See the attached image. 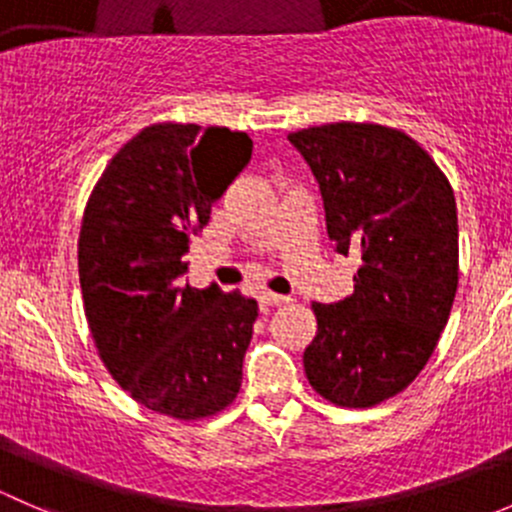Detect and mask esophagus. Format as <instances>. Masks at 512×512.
<instances>
[{"instance_id":"esophagus-1","label":"esophagus","mask_w":512,"mask_h":512,"mask_svg":"<svg viewBox=\"0 0 512 512\" xmlns=\"http://www.w3.org/2000/svg\"><path fill=\"white\" fill-rule=\"evenodd\" d=\"M260 304L262 307H282V304H289V297H285V294H275V292H262Z\"/></svg>"}]
</instances>
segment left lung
Here are the masks:
<instances>
[{"instance_id": "obj_1", "label": "left lung", "mask_w": 512, "mask_h": 512, "mask_svg": "<svg viewBox=\"0 0 512 512\" xmlns=\"http://www.w3.org/2000/svg\"><path fill=\"white\" fill-rule=\"evenodd\" d=\"M319 180L329 240L354 255V294L312 304L309 384L344 409L401 394L431 359L458 289V213L446 173L409 133L324 123L289 133Z\"/></svg>"}]
</instances>
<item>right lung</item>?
I'll return each instance as SVG.
<instances>
[{
    "instance_id": "1",
    "label": "right lung",
    "mask_w": 512,
    "mask_h": 512,
    "mask_svg": "<svg viewBox=\"0 0 512 512\" xmlns=\"http://www.w3.org/2000/svg\"><path fill=\"white\" fill-rule=\"evenodd\" d=\"M247 133L153 123L96 180L79 232L89 332L108 374L156 414L198 421L237 399L257 302L180 285L183 255L250 163Z\"/></svg>"
}]
</instances>
